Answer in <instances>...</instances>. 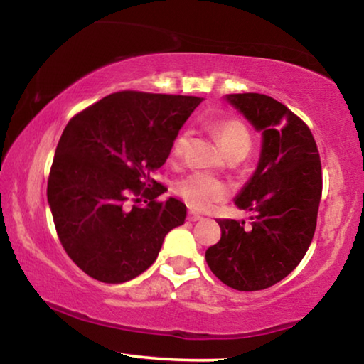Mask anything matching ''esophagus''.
<instances>
[{
  "mask_svg": "<svg viewBox=\"0 0 364 364\" xmlns=\"http://www.w3.org/2000/svg\"><path fill=\"white\" fill-rule=\"evenodd\" d=\"M187 218H188V220H191V222H197V220H200V215H198V213L197 212H193V210H188V213H187Z\"/></svg>",
  "mask_w": 364,
  "mask_h": 364,
  "instance_id": "obj_1",
  "label": "esophagus"
}]
</instances>
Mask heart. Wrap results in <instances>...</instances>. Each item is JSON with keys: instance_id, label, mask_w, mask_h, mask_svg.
I'll return each mask as SVG.
<instances>
[{"instance_id": "heart-1", "label": "heart", "mask_w": 364, "mask_h": 364, "mask_svg": "<svg viewBox=\"0 0 364 364\" xmlns=\"http://www.w3.org/2000/svg\"><path fill=\"white\" fill-rule=\"evenodd\" d=\"M213 132L220 142L223 152L228 157L243 159L252 149V136L245 127V124L237 119H225L213 126ZM187 144V136L181 134L176 139L172 147V154L176 157L182 156ZM177 193L186 200L188 205L197 210H207L213 203L223 200L228 196V188L223 182L217 178L203 176V173H193V176L183 178L178 182Z\"/></svg>"}]
</instances>
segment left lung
Segmentation results:
<instances>
[{
    "instance_id": "8db88e82",
    "label": "left lung",
    "mask_w": 364,
    "mask_h": 364,
    "mask_svg": "<svg viewBox=\"0 0 364 364\" xmlns=\"http://www.w3.org/2000/svg\"><path fill=\"white\" fill-rule=\"evenodd\" d=\"M243 117L262 132L258 166L235 197L252 212L250 225L218 220L222 237L205 260L218 280L240 291L275 285L295 270L310 247L321 198V162L313 134L300 117L270 96L228 94Z\"/></svg>"
}]
</instances>
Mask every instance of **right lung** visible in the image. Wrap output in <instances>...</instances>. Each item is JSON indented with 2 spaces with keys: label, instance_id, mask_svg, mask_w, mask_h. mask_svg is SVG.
I'll return each instance as SVG.
<instances>
[{
  "label": "right lung",
  "instance_id": "add662e5",
  "mask_svg": "<svg viewBox=\"0 0 364 364\" xmlns=\"http://www.w3.org/2000/svg\"><path fill=\"white\" fill-rule=\"evenodd\" d=\"M200 102L196 96L121 91L68 122L49 172L48 202L64 250L94 280L124 283L141 275L167 233L186 222L181 200H156L167 188L151 173L166 164Z\"/></svg>",
  "mask_w": 364,
  "mask_h": 364
}]
</instances>
